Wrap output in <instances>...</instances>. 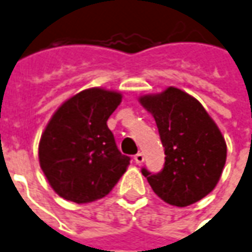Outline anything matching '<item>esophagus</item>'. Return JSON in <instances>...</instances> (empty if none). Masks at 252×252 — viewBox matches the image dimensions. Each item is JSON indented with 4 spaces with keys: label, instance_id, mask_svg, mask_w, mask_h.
Masks as SVG:
<instances>
[{
    "label": "esophagus",
    "instance_id": "1",
    "mask_svg": "<svg viewBox=\"0 0 252 252\" xmlns=\"http://www.w3.org/2000/svg\"><path fill=\"white\" fill-rule=\"evenodd\" d=\"M133 159H135V162L136 163H142L144 161V156L142 153H138L136 156L133 157Z\"/></svg>",
    "mask_w": 252,
    "mask_h": 252
}]
</instances>
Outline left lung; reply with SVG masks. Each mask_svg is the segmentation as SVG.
Here are the masks:
<instances>
[{"label": "left lung", "mask_w": 252, "mask_h": 252, "mask_svg": "<svg viewBox=\"0 0 252 252\" xmlns=\"http://www.w3.org/2000/svg\"><path fill=\"white\" fill-rule=\"evenodd\" d=\"M154 117L165 147L162 172L142 170L153 191L169 205L186 207L216 188L226 161V143L196 98L177 87L139 96Z\"/></svg>", "instance_id": "left-lung-1"}]
</instances>
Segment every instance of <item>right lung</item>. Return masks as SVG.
Instances as JSON below:
<instances>
[{
    "mask_svg": "<svg viewBox=\"0 0 252 252\" xmlns=\"http://www.w3.org/2000/svg\"><path fill=\"white\" fill-rule=\"evenodd\" d=\"M123 94L93 87L60 106L39 140V165L50 187L61 198L90 203L106 196L126 173L123 156L106 121Z\"/></svg>",
    "mask_w": 252,
    "mask_h": 252,
    "instance_id": "add662e5",
    "label": "right lung"
}]
</instances>
